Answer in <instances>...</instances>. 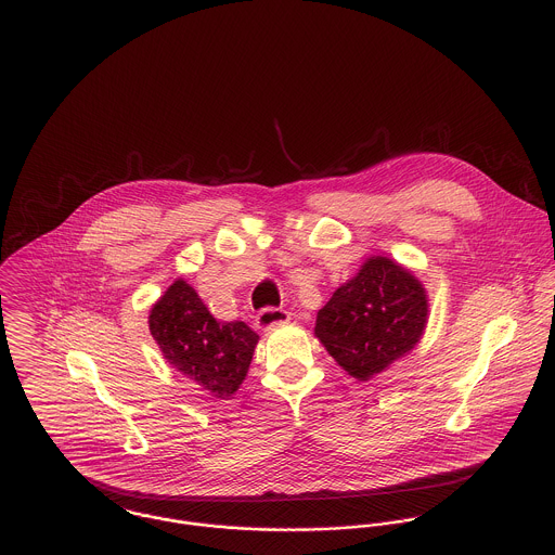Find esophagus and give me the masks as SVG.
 Here are the masks:
<instances>
[{
	"mask_svg": "<svg viewBox=\"0 0 555 555\" xmlns=\"http://www.w3.org/2000/svg\"><path fill=\"white\" fill-rule=\"evenodd\" d=\"M288 320H291V314L286 310H282V308H264L256 317V326L262 328V331H269V328H273L278 324H284Z\"/></svg>",
	"mask_w": 555,
	"mask_h": 555,
	"instance_id": "esophagus-1",
	"label": "esophagus"
}]
</instances>
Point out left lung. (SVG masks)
I'll return each mask as SVG.
<instances>
[{"label": "left lung", "mask_w": 555, "mask_h": 555, "mask_svg": "<svg viewBox=\"0 0 555 555\" xmlns=\"http://www.w3.org/2000/svg\"><path fill=\"white\" fill-rule=\"evenodd\" d=\"M427 312V293L412 271L372 256L318 312L314 333L339 367L365 383L418 344Z\"/></svg>", "instance_id": "8db88e82"}]
</instances>
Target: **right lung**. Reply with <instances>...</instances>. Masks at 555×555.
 Returning <instances> with one entry per match:
<instances>
[{"label": "right lung", "instance_id": "add662e5", "mask_svg": "<svg viewBox=\"0 0 555 555\" xmlns=\"http://www.w3.org/2000/svg\"><path fill=\"white\" fill-rule=\"evenodd\" d=\"M150 331L164 359L216 399L237 391L258 344V335L245 322L211 317L183 280H175L154 304Z\"/></svg>", "mask_w": 555, "mask_h": 555}]
</instances>
